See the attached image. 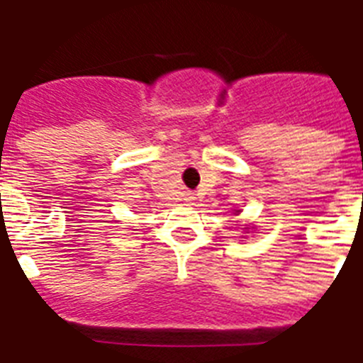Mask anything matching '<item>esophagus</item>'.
I'll return each instance as SVG.
<instances>
[{"mask_svg": "<svg viewBox=\"0 0 363 363\" xmlns=\"http://www.w3.org/2000/svg\"><path fill=\"white\" fill-rule=\"evenodd\" d=\"M188 199H190V201H192V199H194V198H192V196H190V194H188Z\"/></svg>", "mask_w": 363, "mask_h": 363, "instance_id": "1", "label": "esophagus"}]
</instances>
